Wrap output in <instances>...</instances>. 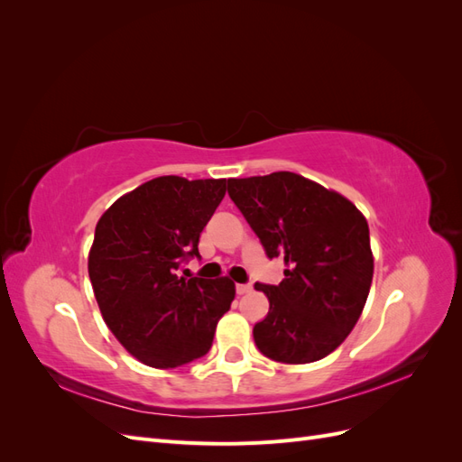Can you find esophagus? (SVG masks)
I'll use <instances>...</instances> for the list:
<instances>
[{
  "instance_id": "esophagus-1",
  "label": "esophagus",
  "mask_w": 462,
  "mask_h": 462,
  "mask_svg": "<svg viewBox=\"0 0 462 462\" xmlns=\"http://www.w3.org/2000/svg\"><path fill=\"white\" fill-rule=\"evenodd\" d=\"M250 289H253V285L250 283H236V287H235L236 295H245V292H248Z\"/></svg>"
}]
</instances>
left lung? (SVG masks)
<instances>
[{
	"instance_id": "8db88e82",
	"label": "left lung",
	"mask_w": 462,
	"mask_h": 462,
	"mask_svg": "<svg viewBox=\"0 0 462 462\" xmlns=\"http://www.w3.org/2000/svg\"><path fill=\"white\" fill-rule=\"evenodd\" d=\"M227 192L265 256L285 262L282 283L254 285L270 300L253 331L258 351L285 365L328 356L353 331L370 292L365 216L341 194L291 171L229 179Z\"/></svg>"
}]
</instances>
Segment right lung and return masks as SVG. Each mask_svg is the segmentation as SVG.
I'll list each match as a JSON object with an SVG mask.
<instances>
[{
	"label": "right lung",
	"mask_w": 462,
	"mask_h": 462,
	"mask_svg": "<svg viewBox=\"0 0 462 462\" xmlns=\"http://www.w3.org/2000/svg\"><path fill=\"white\" fill-rule=\"evenodd\" d=\"M226 179H152L109 206L94 231L88 275L104 321L146 366L177 368L204 356L231 309L227 277L180 275L226 197Z\"/></svg>",
	"instance_id": "add662e5"
}]
</instances>
